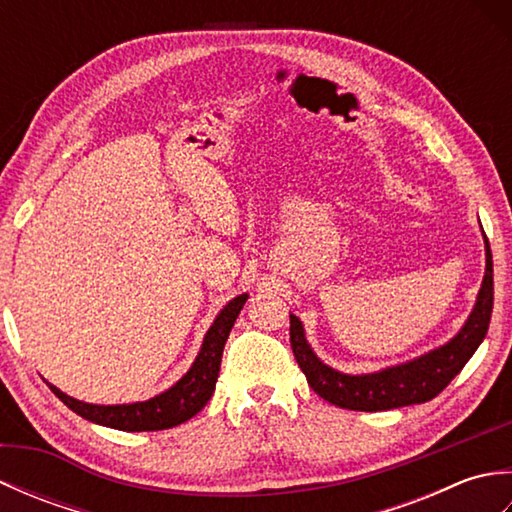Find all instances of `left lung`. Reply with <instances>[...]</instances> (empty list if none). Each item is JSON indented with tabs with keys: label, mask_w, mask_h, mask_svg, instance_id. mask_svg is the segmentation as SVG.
Wrapping results in <instances>:
<instances>
[{
	"label": "left lung",
	"mask_w": 512,
	"mask_h": 512,
	"mask_svg": "<svg viewBox=\"0 0 512 512\" xmlns=\"http://www.w3.org/2000/svg\"><path fill=\"white\" fill-rule=\"evenodd\" d=\"M486 270L475 306L451 341L407 363L372 374H343L314 354L299 317L290 314V345L308 385L332 405L352 411H387L436 398L462 372L484 341L493 312V255L484 235Z\"/></svg>",
	"instance_id": "8db88e82"
}]
</instances>
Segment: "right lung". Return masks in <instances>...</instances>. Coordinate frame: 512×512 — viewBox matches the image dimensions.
Masks as SVG:
<instances>
[{"label":"right lung","mask_w":512,"mask_h":512,"mask_svg":"<svg viewBox=\"0 0 512 512\" xmlns=\"http://www.w3.org/2000/svg\"><path fill=\"white\" fill-rule=\"evenodd\" d=\"M248 295H237L217 314L211 323L209 332L204 334V341L198 356H195L189 372L184 374L176 385L162 391V394L143 400L129 402V405H92V402L76 400L61 389L48 383L52 394L57 396L65 407L72 409L76 416L90 420L103 427L118 429V431H162L178 427L187 422L195 413L202 411L206 402L211 400L217 374H220L224 343L231 334L237 314L242 312Z\"/></svg>","instance_id":"right-lung-1"}]
</instances>
